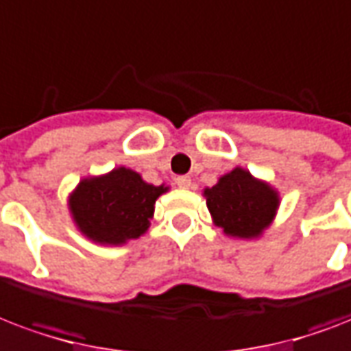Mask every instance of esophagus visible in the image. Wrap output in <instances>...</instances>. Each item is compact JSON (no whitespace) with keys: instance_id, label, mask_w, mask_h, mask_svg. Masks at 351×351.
Returning <instances> with one entry per match:
<instances>
[{"instance_id":"1","label":"esophagus","mask_w":351,"mask_h":351,"mask_svg":"<svg viewBox=\"0 0 351 351\" xmlns=\"http://www.w3.org/2000/svg\"><path fill=\"white\" fill-rule=\"evenodd\" d=\"M176 186L182 187V189H187V187L191 186V178L189 176H176Z\"/></svg>"}]
</instances>
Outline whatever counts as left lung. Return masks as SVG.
Here are the masks:
<instances>
[{
	"label": "left lung",
	"instance_id": "obj_1",
	"mask_svg": "<svg viewBox=\"0 0 351 351\" xmlns=\"http://www.w3.org/2000/svg\"><path fill=\"white\" fill-rule=\"evenodd\" d=\"M204 197L213 224L235 239L263 235L280 208L276 189L243 167H235L221 176L215 186L206 187Z\"/></svg>",
	"mask_w": 351,
	"mask_h": 351
}]
</instances>
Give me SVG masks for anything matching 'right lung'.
<instances>
[{"mask_svg":"<svg viewBox=\"0 0 351 351\" xmlns=\"http://www.w3.org/2000/svg\"><path fill=\"white\" fill-rule=\"evenodd\" d=\"M165 191V184L152 186L140 173L116 167L82 178L69 195L68 208L80 234L99 245L117 247L145 234L156 199Z\"/></svg>","mask_w":351,"mask_h":351,"instance_id":"right-lung-1","label":"right lung"}]
</instances>
